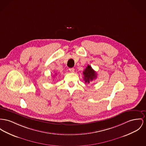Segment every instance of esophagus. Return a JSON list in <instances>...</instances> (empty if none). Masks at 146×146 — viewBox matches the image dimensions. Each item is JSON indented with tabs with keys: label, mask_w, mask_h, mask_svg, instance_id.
Masks as SVG:
<instances>
[{
	"label": "esophagus",
	"mask_w": 146,
	"mask_h": 146,
	"mask_svg": "<svg viewBox=\"0 0 146 146\" xmlns=\"http://www.w3.org/2000/svg\"><path fill=\"white\" fill-rule=\"evenodd\" d=\"M75 69L74 68H69V71L70 72H74Z\"/></svg>",
	"instance_id": "34e87169"
}]
</instances>
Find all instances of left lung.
Returning a JSON list of instances; mask_svg holds the SVG:
<instances>
[{"label":"left lung","instance_id":"left-lung-1","mask_svg":"<svg viewBox=\"0 0 146 146\" xmlns=\"http://www.w3.org/2000/svg\"><path fill=\"white\" fill-rule=\"evenodd\" d=\"M83 74L84 79L85 82L88 84H89L90 81H92L97 77V74L90 65H88V67L85 69Z\"/></svg>","mask_w":146,"mask_h":146}]
</instances>
